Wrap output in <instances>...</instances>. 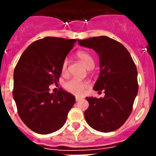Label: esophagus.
<instances>
[{"label": "esophagus", "instance_id": "34e87169", "mask_svg": "<svg viewBox=\"0 0 156 156\" xmlns=\"http://www.w3.org/2000/svg\"><path fill=\"white\" fill-rule=\"evenodd\" d=\"M75 100H76V101H79V100H82V98L79 97V96H76Z\"/></svg>", "mask_w": 156, "mask_h": 156}]
</instances>
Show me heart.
<instances>
[{
    "instance_id": "b5f03b06",
    "label": "heart",
    "mask_w": 156,
    "mask_h": 156,
    "mask_svg": "<svg viewBox=\"0 0 156 156\" xmlns=\"http://www.w3.org/2000/svg\"><path fill=\"white\" fill-rule=\"evenodd\" d=\"M76 57L82 61V63L87 69H92L95 66V61L92 55L87 51H78L76 53ZM68 68V61L65 60L61 66V72L62 73H66ZM66 90L71 94L76 95H83L85 90L89 87V83L87 81H80L78 79H70L67 81L64 85Z\"/></svg>"
}]
</instances>
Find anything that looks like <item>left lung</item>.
<instances>
[{"label": "left lung", "instance_id": "8db88e82", "mask_svg": "<svg viewBox=\"0 0 156 156\" xmlns=\"http://www.w3.org/2000/svg\"><path fill=\"white\" fill-rule=\"evenodd\" d=\"M78 44L99 54L100 73L94 90L105 93L104 98H86L89 103L84 112L86 121L100 132L116 130L131 114L138 94L135 64L123 44L107 36L78 40Z\"/></svg>", "mask_w": 156, "mask_h": 156}]
</instances>
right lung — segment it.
Returning <instances> with one entry per match:
<instances>
[{
  "label": "right lung",
  "mask_w": 156,
  "mask_h": 156,
  "mask_svg": "<svg viewBox=\"0 0 156 156\" xmlns=\"http://www.w3.org/2000/svg\"><path fill=\"white\" fill-rule=\"evenodd\" d=\"M76 40L58 37L36 40L16 65L13 99L23 123L35 133L48 134L60 129L75 103V97L62 88L49 93V86L59 82L62 63Z\"/></svg>",
  "instance_id": "obj_1"
}]
</instances>
